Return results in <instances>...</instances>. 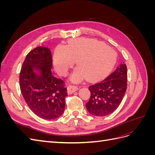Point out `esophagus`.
<instances>
[{
	"label": "esophagus",
	"instance_id": "obj_1",
	"mask_svg": "<svg viewBox=\"0 0 155 155\" xmlns=\"http://www.w3.org/2000/svg\"><path fill=\"white\" fill-rule=\"evenodd\" d=\"M78 90V88L76 86H72V85H69L67 87V92L68 94H73L74 92H76Z\"/></svg>",
	"mask_w": 155,
	"mask_h": 155
}]
</instances>
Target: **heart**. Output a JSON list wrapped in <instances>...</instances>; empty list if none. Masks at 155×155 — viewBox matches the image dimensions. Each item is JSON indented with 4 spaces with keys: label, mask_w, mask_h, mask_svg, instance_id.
<instances>
[{
    "label": "heart",
    "mask_w": 155,
    "mask_h": 155,
    "mask_svg": "<svg viewBox=\"0 0 155 155\" xmlns=\"http://www.w3.org/2000/svg\"><path fill=\"white\" fill-rule=\"evenodd\" d=\"M116 51L104 43L92 39H77L66 47L59 46L55 49L54 64L56 70L66 76L76 61L70 80L77 83L88 78L97 80L105 77L114 68L116 62Z\"/></svg>",
    "instance_id": "b5f03b06"
}]
</instances>
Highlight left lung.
Instances as JSON below:
<instances>
[{
  "label": "left lung",
  "mask_w": 155,
  "mask_h": 155,
  "mask_svg": "<svg viewBox=\"0 0 155 155\" xmlns=\"http://www.w3.org/2000/svg\"><path fill=\"white\" fill-rule=\"evenodd\" d=\"M127 70L124 63L104 80L88 87L91 97L86 104L89 113L105 116L112 113L120 105L127 85Z\"/></svg>",
  "instance_id": "left-lung-1"
}]
</instances>
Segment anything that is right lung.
Instances as JSON below:
<instances>
[{"label":"right lung","mask_w":155,"mask_h":155,"mask_svg":"<svg viewBox=\"0 0 155 155\" xmlns=\"http://www.w3.org/2000/svg\"><path fill=\"white\" fill-rule=\"evenodd\" d=\"M50 50L38 46L27 54L19 76L22 95L31 110L45 120H54L64 111L67 88L54 77ZM37 71V73H35Z\"/></svg>","instance_id":"right-lung-1"}]
</instances>
